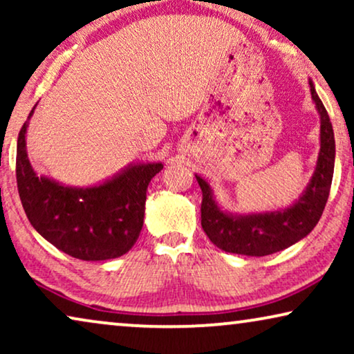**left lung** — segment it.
<instances>
[{
    "instance_id": "left-lung-1",
    "label": "left lung",
    "mask_w": 354,
    "mask_h": 354,
    "mask_svg": "<svg viewBox=\"0 0 354 354\" xmlns=\"http://www.w3.org/2000/svg\"><path fill=\"white\" fill-rule=\"evenodd\" d=\"M309 86L321 114V153L317 158L316 172L306 192L293 206L266 214H227L217 207L207 182L196 176L203 192L201 227L217 248L235 254L268 256L304 239L321 219L332 185L335 138L330 119L311 80Z\"/></svg>"
}]
</instances>
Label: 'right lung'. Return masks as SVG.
Returning a JSON list of instances; mask_svg holds the SVG:
<instances>
[{"label":"right lung","mask_w":354,"mask_h":354,"mask_svg":"<svg viewBox=\"0 0 354 354\" xmlns=\"http://www.w3.org/2000/svg\"><path fill=\"white\" fill-rule=\"evenodd\" d=\"M27 125L26 120L17 138L16 177L33 229L57 250L82 261L114 259L127 253L143 227L148 183L162 164H135L100 187H64L33 172L26 151Z\"/></svg>","instance_id":"add662e5"}]
</instances>
